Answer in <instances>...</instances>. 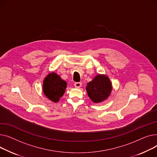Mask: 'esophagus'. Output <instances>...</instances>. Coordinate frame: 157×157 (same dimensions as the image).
<instances>
[{
	"mask_svg": "<svg viewBox=\"0 0 157 157\" xmlns=\"http://www.w3.org/2000/svg\"><path fill=\"white\" fill-rule=\"evenodd\" d=\"M74 86L77 88H80L82 86V83L78 82H75L74 84Z\"/></svg>",
	"mask_w": 157,
	"mask_h": 157,
	"instance_id": "1",
	"label": "esophagus"
}]
</instances>
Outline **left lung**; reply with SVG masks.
I'll use <instances>...</instances> for the list:
<instances>
[{
  "label": "left lung",
  "mask_w": 157,
  "mask_h": 157,
  "mask_svg": "<svg viewBox=\"0 0 157 157\" xmlns=\"http://www.w3.org/2000/svg\"><path fill=\"white\" fill-rule=\"evenodd\" d=\"M112 84L109 79L105 75H98L87 84L86 90L90 99L94 103L105 100L111 93Z\"/></svg>",
  "instance_id": "obj_1"
}]
</instances>
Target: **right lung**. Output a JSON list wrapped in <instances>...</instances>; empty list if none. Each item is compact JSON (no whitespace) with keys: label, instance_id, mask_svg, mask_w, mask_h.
Here are the masks:
<instances>
[{"label":"right lung","instance_id":"obj_1","mask_svg":"<svg viewBox=\"0 0 157 157\" xmlns=\"http://www.w3.org/2000/svg\"><path fill=\"white\" fill-rule=\"evenodd\" d=\"M67 83L63 80L59 75L54 72L49 73L46 77L43 83V91L44 94L54 102H58L59 98L63 96Z\"/></svg>","mask_w":157,"mask_h":157}]
</instances>
